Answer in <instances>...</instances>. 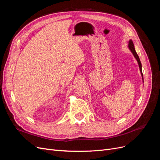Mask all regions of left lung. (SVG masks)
I'll return each mask as SVG.
<instances>
[{
    "instance_id": "1",
    "label": "left lung",
    "mask_w": 160,
    "mask_h": 160,
    "mask_svg": "<svg viewBox=\"0 0 160 160\" xmlns=\"http://www.w3.org/2000/svg\"><path fill=\"white\" fill-rule=\"evenodd\" d=\"M128 47H129V50H130L131 51H132V52L133 53V55H134L135 58V59H136V60H137V61H138V65H139V70H140V72H141V74H142V79H143V77L142 70V63H141V61H140L139 56L138 55L136 51H135V50L133 43V41H132V40H129V41Z\"/></svg>"
}]
</instances>
